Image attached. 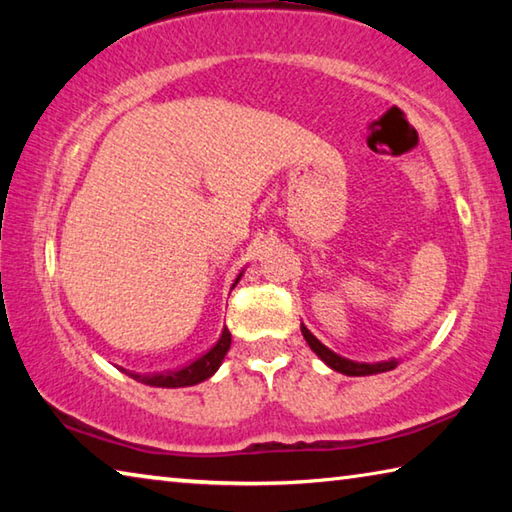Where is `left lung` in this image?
<instances>
[{"label": "left lung", "instance_id": "obj_1", "mask_svg": "<svg viewBox=\"0 0 512 512\" xmlns=\"http://www.w3.org/2000/svg\"><path fill=\"white\" fill-rule=\"evenodd\" d=\"M302 329V336H305V341L309 343V348L314 350L320 359H323L329 368L341 372V375H348V377H366V375H377V372H386V370H393L397 366V361H379V363H357V361H350L345 357H339V354L332 352L329 348H325L323 343H320L314 334L309 332L305 325H300Z\"/></svg>", "mask_w": 512, "mask_h": 512}]
</instances>
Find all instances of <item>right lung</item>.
I'll list each match as a JSON object with an SVG mask.
<instances>
[{
	"label": "right lung",
	"mask_w": 512,
	"mask_h": 512,
	"mask_svg": "<svg viewBox=\"0 0 512 512\" xmlns=\"http://www.w3.org/2000/svg\"><path fill=\"white\" fill-rule=\"evenodd\" d=\"M241 280V275L235 280V284ZM232 336L228 332V327L221 332V339L216 341L210 350L201 354L196 361L189 363L185 368L171 370V372H158V375H137V372H131V377L140 384L146 386H158V388H183V386H194L201 384V381L210 379L216 370H219L221 361L225 359V354L230 350Z\"/></svg>",
	"instance_id": "add662e5"
}]
</instances>
